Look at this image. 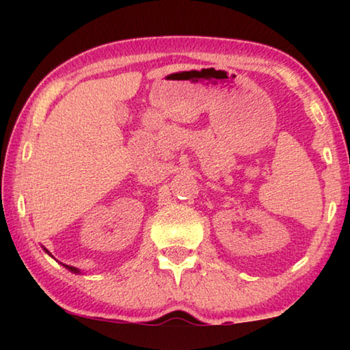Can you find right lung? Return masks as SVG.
I'll list each match as a JSON object with an SVG mask.
<instances>
[{
	"label": "right lung",
	"instance_id": "add662e5",
	"mask_svg": "<svg viewBox=\"0 0 350 350\" xmlns=\"http://www.w3.org/2000/svg\"><path fill=\"white\" fill-rule=\"evenodd\" d=\"M66 267H68L70 271H73V272H78V269H76V267H73V266H66Z\"/></svg>",
	"mask_w": 350,
	"mask_h": 350
}]
</instances>
